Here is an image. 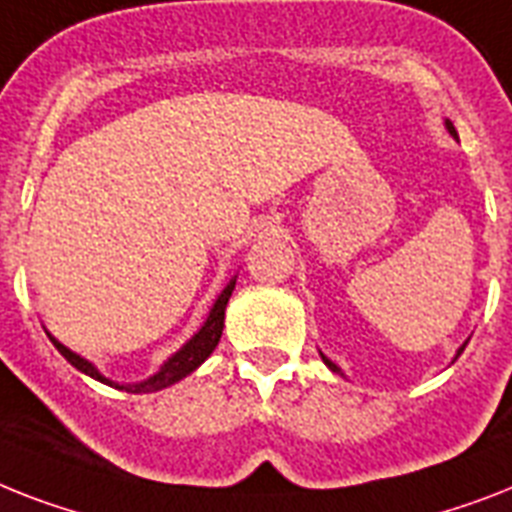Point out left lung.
I'll return each instance as SVG.
<instances>
[{"mask_svg":"<svg viewBox=\"0 0 512 512\" xmlns=\"http://www.w3.org/2000/svg\"><path fill=\"white\" fill-rule=\"evenodd\" d=\"M447 131H450V134L452 136H455V139H458V131H455V126H452V123H450V120H447ZM465 350V344H463V347H460V350H458V355H455V357H460V352H463ZM323 357V363H326L328 365V368H331V371H336V373H339V368H336V365L334 363H331V360H328V357L326 355H321Z\"/></svg>","mask_w":512,"mask_h":512,"instance_id":"8db88e82","label":"left lung"}]
</instances>
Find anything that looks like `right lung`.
<instances>
[{"instance_id":"1","label":"right lung","mask_w":512,"mask_h":512,"mask_svg":"<svg viewBox=\"0 0 512 512\" xmlns=\"http://www.w3.org/2000/svg\"><path fill=\"white\" fill-rule=\"evenodd\" d=\"M236 286V276L228 281V286L220 292V297L215 299L213 310H210V315H207L205 326L199 328L197 334L191 336L189 342L181 347V350L176 352L173 357H168L165 363L160 365V371L155 373V376H149L147 381H139V384H115V381H110V378H105L102 373L94 368V363H89L86 357L76 355L73 350H68L65 344H60L54 336H49L52 339V344L57 347V352H60L65 360H68L73 368H78L81 373H86V376L97 378V381H102V384L107 386H115V389H126V392L131 394H147V392H160V389H165V386L176 384V381H181V378L189 376L191 371H197L199 365L205 363L207 357L213 355V350L218 347L220 342V334H223V321H226V305H228V297H231V292H234Z\"/></svg>"}]
</instances>
